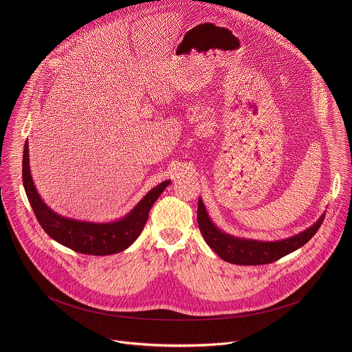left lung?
I'll return each instance as SVG.
<instances>
[{
	"label": "left lung",
	"mask_w": 352,
	"mask_h": 352,
	"mask_svg": "<svg viewBox=\"0 0 352 352\" xmlns=\"http://www.w3.org/2000/svg\"><path fill=\"white\" fill-rule=\"evenodd\" d=\"M325 214L316 223L293 237L280 241H257L239 239L219 230L210 219L201 199L198 201V225L207 245L222 260L240 265H260L279 260L280 257L303 247L320 229Z\"/></svg>",
	"instance_id": "left-lung-1"
}]
</instances>
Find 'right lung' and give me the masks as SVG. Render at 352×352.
I'll return each mask as SVG.
<instances>
[{"label":"right lung","instance_id":"obj_1","mask_svg":"<svg viewBox=\"0 0 352 352\" xmlns=\"http://www.w3.org/2000/svg\"><path fill=\"white\" fill-rule=\"evenodd\" d=\"M23 184L35 217L52 240L74 252L105 256L127 250L138 239L148 221L151 206L170 182L165 180L151 188L142 201L118 221L96 223L66 218L54 212L38 194L30 170L27 142L23 151Z\"/></svg>","mask_w":352,"mask_h":352}]
</instances>
